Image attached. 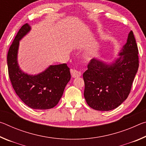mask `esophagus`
<instances>
[{
	"label": "esophagus",
	"mask_w": 146,
	"mask_h": 146,
	"mask_svg": "<svg viewBox=\"0 0 146 146\" xmlns=\"http://www.w3.org/2000/svg\"><path fill=\"white\" fill-rule=\"evenodd\" d=\"M71 76H72V77H73V78L79 77V76H81L80 71H78L75 70H71Z\"/></svg>",
	"instance_id": "1"
}]
</instances>
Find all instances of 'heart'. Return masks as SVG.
<instances>
[{
    "instance_id": "b5f03b06",
    "label": "heart",
    "mask_w": 146,
    "mask_h": 146,
    "mask_svg": "<svg viewBox=\"0 0 146 146\" xmlns=\"http://www.w3.org/2000/svg\"><path fill=\"white\" fill-rule=\"evenodd\" d=\"M94 57V53L93 52H89L86 54L85 56V58L86 60H90L91 59H92Z\"/></svg>"
}]
</instances>
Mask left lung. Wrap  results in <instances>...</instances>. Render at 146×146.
Returning <instances> with one entry per match:
<instances>
[{"label":"left lung","instance_id":"1","mask_svg":"<svg viewBox=\"0 0 146 146\" xmlns=\"http://www.w3.org/2000/svg\"><path fill=\"white\" fill-rule=\"evenodd\" d=\"M138 54L131 31L115 61L107 64L97 58L91 60L83 74L84 95L90 107L97 111H110L126 99L139 66Z\"/></svg>","mask_w":146,"mask_h":146}]
</instances>
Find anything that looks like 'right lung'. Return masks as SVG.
I'll use <instances>...</instances> for the list:
<instances>
[{
	"instance_id": "obj_1",
	"label": "right lung",
	"mask_w": 146,
	"mask_h": 146,
	"mask_svg": "<svg viewBox=\"0 0 146 146\" xmlns=\"http://www.w3.org/2000/svg\"><path fill=\"white\" fill-rule=\"evenodd\" d=\"M30 30L28 24L22 26L9 49V76L15 91L25 104L35 110H48L55 107L62 96L71 79L70 68L66 64L51 65L34 75L22 71L17 60L19 42Z\"/></svg>"
}]
</instances>
